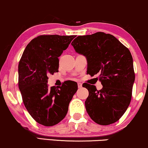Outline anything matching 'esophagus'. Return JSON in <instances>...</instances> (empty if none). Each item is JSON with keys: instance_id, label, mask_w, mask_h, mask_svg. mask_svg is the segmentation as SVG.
Listing matches in <instances>:
<instances>
[{"instance_id": "34e87169", "label": "esophagus", "mask_w": 148, "mask_h": 148, "mask_svg": "<svg viewBox=\"0 0 148 148\" xmlns=\"http://www.w3.org/2000/svg\"><path fill=\"white\" fill-rule=\"evenodd\" d=\"M81 87H82V83H80V82H79V83H78V88H81Z\"/></svg>"}]
</instances>
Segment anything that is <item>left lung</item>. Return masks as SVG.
<instances>
[{
  "mask_svg": "<svg viewBox=\"0 0 148 148\" xmlns=\"http://www.w3.org/2000/svg\"><path fill=\"white\" fill-rule=\"evenodd\" d=\"M71 44L76 52L86 57L87 73L99 74L97 79L103 85L97 90L93 85H83L89 92L85 102L87 112L99 125L116 122L131 101L135 74L130 51L114 36L104 32L79 36Z\"/></svg>",
  "mask_w": 148,
  "mask_h": 148,
  "instance_id": "8db88e82",
  "label": "left lung"
}]
</instances>
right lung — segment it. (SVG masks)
<instances>
[{
    "instance_id": "obj_1",
    "label": "right lung",
    "mask_w": 148,
    "mask_h": 148,
    "mask_svg": "<svg viewBox=\"0 0 148 148\" xmlns=\"http://www.w3.org/2000/svg\"><path fill=\"white\" fill-rule=\"evenodd\" d=\"M74 36L42 35L25 48L18 64V88L23 101L39 124L53 126L66 116L69 102L78 85L65 81L61 87L47 84L48 74L58 72V57L68 47Z\"/></svg>"
}]
</instances>
